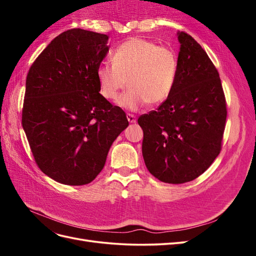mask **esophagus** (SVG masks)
<instances>
[{"label":"esophagus","instance_id":"obj_1","mask_svg":"<svg viewBox=\"0 0 256 256\" xmlns=\"http://www.w3.org/2000/svg\"><path fill=\"white\" fill-rule=\"evenodd\" d=\"M127 120H128V122H130V124H134V122H136V116L134 115V114H127Z\"/></svg>","mask_w":256,"mask_h":256}]
</instances>
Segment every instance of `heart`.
<instances>
[{
  "instance_id": "heart-1",
  "label": "heart",
  "mask_w": 256,
  "mask_h": 256,
  "mask_svg": "<svg viewBox=\"0 0 256 256\" xmlns=\"http://www.w3.org/2000/svg\"><path fill=\"white\" fill-rule=\"evenodd\" d=\"M112 60L102 62L96 76L100 92L106 99L118 98L128 81L129 88L118 100L122 109L138 111L146 104L156 106L171 94L177 58L170 48L134 37L114 50Z\"/></svg>"
}]
</instances>
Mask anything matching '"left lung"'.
Wrapping results in <instances>:
<instances>
[{"label": "left lung", "instance_id": "8db88e82", "mask_svg": "<svg viewBox=\"0 0 256 256\" xmlns=\"http://www.w3.org/2000/svg\"><path fill=\"white\" fill-rule=\"evenodd\" d=\"M174 88L156 111L140 116L142 154L159 180L182 184L196 180L221 150L226 104L219 72L207 53L184 32Z\"/></svg>", "mask_w": 256, "mask_h": 256}]
</instances>
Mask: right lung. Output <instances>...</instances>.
Masks as SVG:
<instances>
[{"label":"right lung","instance_id":"right-lung-1","mask_svg":"<svg viewBox=\"0 0 256 256\" xmlns=\"http://www.w3.org/2000/svg\"><path fill=\"white\" fill-rule=\"evenodd\" d=\"M108 40L106 34L68 30L28 70L22 127L37 166L58 182L94 180L129 125L125 112L99 94L96 70L109 52Z\"/></svg>","mask_w":256,"mask_h":256}]
</instances>
